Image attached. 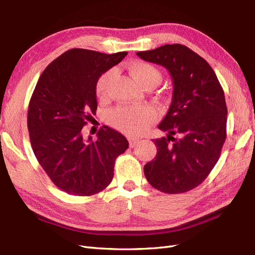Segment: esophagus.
Here are the masks:
<instances>
[{
  "label": "esophagus",
  "instance_id": "esophagus-1",
  "mask_svg": "<svg viewBox=\"0 0 255 255\" xmlns=\"http://www.w3.org/2000/svg\"><path fill=\"white\" fill-rule=\"evenodd\" d=\"M128 142H129V146H132V148H133V146H135V144H136L138 141H139V138L132 137V136H129V137L128 138Z\"/></svg>",
  "mask_w": 255,
  "mask_h": 255
}]
</instances>
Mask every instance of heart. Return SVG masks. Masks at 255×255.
<instances>
[{"instance_id":"obj_1","label":"heart","mask_w":255,"mask_h":255,"mask_svg":"<svg viewBox=\"0 0 255 255\" xmlns=\"http://www.w3.org/2000/svg\"><path fill=\"white\" fill-rule=\"evenodd\" d=\"M129 71L134 76V79L142 86L151 83L158 84L161 78L160 72L155 66L149 63H143V61L134 63L130 66ZM113 76L114 71L109 70L98 79L96 94L99 99H105L109 95ZM153 118L154 112L149 106L118 107L110 114L109 121L114 128L123 133L128 135H138L144 132Z\"/></svg>"}]
</instances>
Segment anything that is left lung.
<instances>
[{
	"mask_svg": "<svg viewBox=\"0 0 255 255\" xmlns=\"http://www.w3.org/2000/svg\"><path fill=\"white\" fill-rule=\"evenodd\" d=\"M165 67L173 83L172 102L153 139L156 156L143 167L146 180L166 194H183L201 184L217 163L227 138L225 92L207 61L186 45L165 44L138 52Z\"/></svg>",
	"mask_w": 255,
	"mask_h": 255,
	"instance_id": "1",
	"label": "left lung"
}]
</instances>
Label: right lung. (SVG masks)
<instances>
[{
  "label": "right lung",
  "mask_w": 255,
  "mask_h": 255,
  "mask_svg": "<svg viewBox=\"0 0 255 255\" xmlns=\"http://www.w3.org/2000/svg\"><path fill=\"white\" fill-rule=\"evenodd\" d=\"M128 52L104 54L71 49L44 69L27 112L29 140L37 160L54 185L74 196L104 190L114 176L115 160L128 148L121 133L103 126L84 139L83 128L97 111L96 85Z\"/></svg>",
  "instance_id": "right-lung-1"
}]
</instances>
